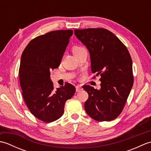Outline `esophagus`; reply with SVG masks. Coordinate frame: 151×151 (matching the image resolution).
Instances as JSON below:
<instances>
[{"label":"esophagus","mask_w":151,"mask_h":151,"mask_svg":"<svg viewBox=\"0 0 151 151\" xmlns=\"http://www.w3.org/2000/svg\"><path fill=\"white\" fill-rule=\"evenodd\" d=\"M82 89H83V88H82L81 86H76V92L81 91L82 90Z\"/></svg>","instance_id":"1"}]
</instances>
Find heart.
Masks as SVG:
<instances>
[{"label":"heart","instance_id":"1","mask_svg":"<svg viewBox=\"0 0 151 151\" xmlns=\"http://www.w3.org/2000/svg\"><path fill=\"white\" fill-rule=\"evenodd\" d=\"M82 49H84V48L83 47H75L73 49V54L75 53V52H79L80 50H81Z\"/></svg>","mask_w":151,"mask_h":151}]
</instances>
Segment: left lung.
I'll return each mask as SVG.
<instances>
[{
  "instance_id": "left-lung-1",
  "label": "left lung",
  "mask_w": 151,
  "mask_h": 151,
  "mask_svg": "<svg viewBox=\"0 0 151 151\" xmlns=\"http://www.w3.org/2000/svg\"><path fill=\"white\" fill-rule=\"evenodd\" d=\"M90 54L93 73L100 75L101 88L84 86L89 98L86 113L98 121H110L121 113L132 88V61L129 50L115 35L104 28L75 30Z\"/></svg>"
}]
</instances>
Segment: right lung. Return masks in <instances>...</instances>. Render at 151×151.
Instances as JSON below:
<instances>
[{"label": "right lung", "mask_w": 151, "mask_h": 151, "mask_svg": "<svg viewBox=\"0 0 151 151\" xmlns=\"http://www.w3.org/2000/svg\"><path fill=\"white\" fill-rule=\"evenodd\" d=\"M73 32L56 30L34 38L21 58L19 74L22 97L31 113L45 123L62 116L65 102L76 91L69 83L54 89L50 73L58 67Z\"/></svg>", "instance_id": "obj_1"}]
</instances>
